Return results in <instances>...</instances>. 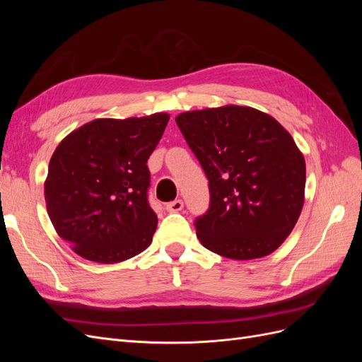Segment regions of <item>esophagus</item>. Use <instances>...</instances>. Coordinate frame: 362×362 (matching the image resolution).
<instances>
[{"instance_id": "1", "label": "esophagus", "mask_w": 362, "mask_h": 362, "mask_svg": "<svg viewBox=\"0 0 362 362\" xmlns=\"http://www.w3.org/2000/svg\"><path fill=\"white\" fill-rule=\"evenodd\" d=\"M184 208V202L181 199H177V201H172L166 205V211L168 213H178L181 211Z\"/></svg>"}]
</instances>
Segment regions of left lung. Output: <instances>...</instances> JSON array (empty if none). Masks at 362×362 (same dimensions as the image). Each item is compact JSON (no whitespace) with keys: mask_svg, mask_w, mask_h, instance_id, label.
I'll list each match as a JSON object with an SVG mask.
<instances>
[{"mask_svg":"<svg viewBox=\"0 0 362 362\" xmlns=\"http://www.w3.org/2000/svg\"><path fill=\"white\" fill-rule=\"evenodd\" d=\"M175 120L210 189V206L194 221L204 247L233 259L276 250L298 222L305 196V160L288 131L240 105L185 112Z\"/></svg>","mask_w":362,"mask_h":362,"instance_id":"obj_1","label":"left lung"}]
</instances>
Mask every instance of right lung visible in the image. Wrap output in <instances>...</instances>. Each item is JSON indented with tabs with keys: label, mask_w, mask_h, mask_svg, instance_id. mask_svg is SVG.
Segmentation results:
<instances>
[{
	"label": "right lung",
	"mask_w": 362,
	"mask_h": 362,
	"mask_svg": "<svg viewBox=\"0 0 362 362\" xmlns=\"http://www.w3.org/2000/svg\"><path fill=\"white\" fill-rule=\"evenodd\" d=\"M169 115L96 119L64 137L49 160L45 202L57 234L80 257L112 264L144 252L157 229L148 158Z\"/></svg>",
	"instance_id": "obj_1"
}]
</instances>
